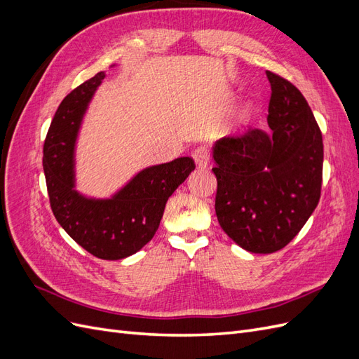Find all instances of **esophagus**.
I'll return each instance as SVG.
<instances>
[{"label": "esophagus", "mask_w": 359, "mask_h": 359, "mask_svg": "<svg viewBox=\"0 0 359 359\" xmlns=\"http://www.w3.org/2000/svg\"><path fill=\"white\" fill-rule=\"evenodd\" d=\"M193 158H194V163H196V166L199 169H203L208 166L210 163V151L206 147H198L196 149L193 151Z\"/></svg>", "instance_id": "1"}]
</instances>
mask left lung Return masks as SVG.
Returning <instances> with one entry per match:
<instances>
[{"label":"left lung","mask_w":359,"mask_h":359,"mask_svg":"<svg viewBox=\"0 0 359 359\" xmlns=\"http://www.w3.org/2000/svg\"><path fill=\"white\" fill-rule=\"evenodd\" d=\"M271 132L248 130L212 147L215 214L227 236L250 253L287 245L320 199L323 144L307 100L295 85L266 72Z\"/></svg>","instance_id":"left-lung-1"}]
</instances>
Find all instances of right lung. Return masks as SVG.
<instances>
[{
	"mask_svg": "<svg viewBox=\"0 0 359 359\" xmlns=\"http://www.w3.org/2000/svg\"><path fill=\"white\" fill-rule=\"evenodd\" d=\"M103 79L104 72L97 73L61 102L43 147V170L50 208L62 229L93 256L118 260L153 240L168 199L194 170V161L180 157L145 168L107 199L86 198L76 190V139Z\"/></svg>",
	"mask_w": 359,
	"mask_h": 359,
	"instance_id": "obj_1",
	"label": "right lung"
}]
</instances>
